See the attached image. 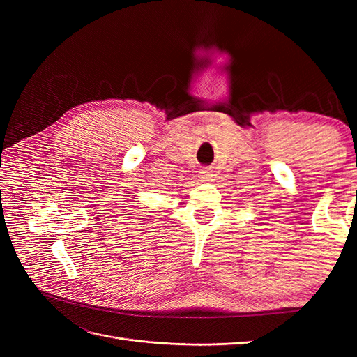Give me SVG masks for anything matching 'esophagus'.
<instances>
[{
  "label": "esophagus",
  "mask_w": 357,
  "mask_h": 357,
  "mask_svg": "<svg viewBox=\"0 0 357 357\" xmlns=\"http://www.w3.org/2000/svg\"><path fill=\"white\" fill-rule=\"evenodd\" d=\"M208 177H210L208 171H201V178H208Z\"/></svg>",
  "instance_id": "1"
}]
</instances>
